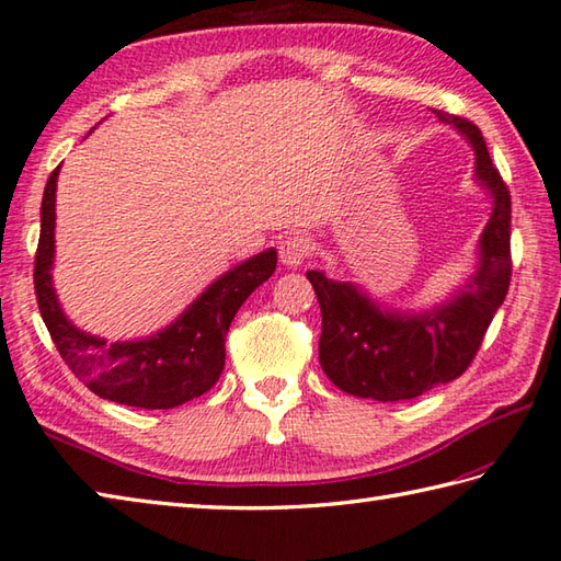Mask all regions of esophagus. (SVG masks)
Masks as SVG:
<instances>
[{
  "label": "esophagus",
  "mask_w": 561,
  "mask_h": 561,
  "mask_svg": "<svg viewBox=\"0 0 561 561\" xmlns=\"http://www.w3.org/2000/svg\"><path fill=\"white\" fill-rule=\"evenodd\" d=\"M309 240H306L304 236H289L282 240L279 245V260L284 267H299L304 265V260L309 257Z\"/></svg>",
  "instance_id": "obj_1"
}]
</instances>
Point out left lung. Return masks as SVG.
<instances>
[{
  "mask_svg": "<svg viewBox=\"0 0 561 561\" xmlns=\"http://www.w3.org/2000/svg\"><path fill=\"white\" fill-rule=\"evenodd\" d=\"M455 126L477 156V180L493 208L479 238V267L453 299L423 313L381 309L350 282L311 270L306 277L321 304L323 328L318 359L337 389L359 399H415L465 375L508 294L511 284V192L493 168L484 136L471 121L435 112Z\"/></svg>",
  "mask_w": 561,
  "mask_h": 561,
  "instance_id": "1",
  "label": "left lung"
}]
</instances>
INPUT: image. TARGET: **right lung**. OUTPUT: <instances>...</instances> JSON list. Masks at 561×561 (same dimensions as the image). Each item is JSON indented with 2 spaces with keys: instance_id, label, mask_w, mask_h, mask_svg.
<instances>
[{
  "instance_id": "add662e5",
  "label": "right lung",
  "mask_w": 561,
  "mask_h": 561,
  "mask_svg": "<svg viewBox=\"0 0 561 561\" xmlns=\"http://www.w3.org/2000/svg\"><path fill=\"white\" fill-rule=\"evenodd\" d=\"M60 164L50 172L41 202V238L33 267L38 309L65 365L99 399L136 409H174L202 397L226 365V333L248 296L277 267V250L240 262L202 291L178 321L142 340L108 343L72 325L53 287L55 186Z\"/></svg>"
}]
</instances>
